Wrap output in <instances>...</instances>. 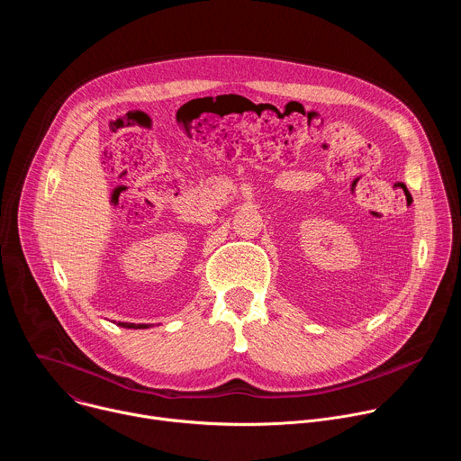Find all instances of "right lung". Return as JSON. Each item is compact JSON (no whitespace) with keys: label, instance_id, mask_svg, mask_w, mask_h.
Segmentation results:
<instances>
[{"label":"right lung","instance_id":"right-lung-1","mask_svg":"<svg viewBox=\"0 0 461 461\" xmlns=\"http://www.w3.org/2000/svg\"><path fill=\"white\" fill-rule=\"evenodd\" d=\"M122 328H149V324H135V322H118Z\"/></svg>","mask_w":461,"mask_h":461}]
</instances>
